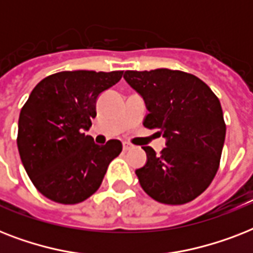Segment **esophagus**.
I'll return each mask as SVG.
<instances>
[{"mask_svg": "<svg viewBox=\"0 0 253 253\" xmlns=\"http://www.w3.org/2000/svg\"><path fill=\"white\" fill-rule=\"evenodd\" d=\"M131 148H132V146H131L130 143H123V151H128V150H131Z\"/></svg>", "mask_w": 253, "mask_h": 253, "instance_id": "esophagus-1", "label": "esophagus"}]
</instances>
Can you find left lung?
Masks as SVG:
<instances>
[{"label": "left lung", "instance_id": "8db88e82", "mask_svg": "<svg viewBox=\"0 0 253 253\" xmlns=\"http://www.w3.org/2000/svg\"><path fill=\"white\" fill-rule=\"evenodd\" d=\"M123 77L146 102L144 127L158 128L167 140L160 155L143 147L147 163L135 170L140 186L162 204L190 202L219 168L226 136L219 99L204 81L181 71H127Z\"/></svg>", "mask_w": 253, "mask_h": 253}]
</instances>
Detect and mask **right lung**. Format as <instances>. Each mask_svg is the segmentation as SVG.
<instances>
[{"label":"right lung","mask_w":253,"mask_h":253,"mask_svg":"<svg viewBox=\"0 0 253 253\" xmlns=\"http://www.w3.org/2000/svg\"><path fill=\"white\" fill-rule=\"evenodd\" d=\"M123 71H64L34 87L18 121V151L35 188L51 201L83 202L97 192L107 167L122 151L111 139L105 146L85 135L95 118L102 91L122 79Z\"/></svg>","instance_id":"obj_1"}]
</instances>
